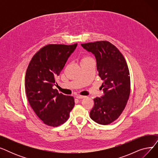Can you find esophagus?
<instances>
[{
    "label": "esophagus",
    "mask_w": 158,
    "mask_h": 158,
    "mask_svg": "<svg viewBox=\"0 0 158 158\" xmlns=\"http://www.w3.org/2000/svg\"><path fill=\"white\" fill-rule=\"evenodd\" d=\"M85 97V96H82V95H77L76 98L78 99H82V98H84Z\"/></svg>",
    "instance_id": "34e87169"
}]
</instances>
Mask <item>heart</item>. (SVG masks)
<instances>
[{"mask_svg":"<svg viewBox=\"0 0 158 158\" xmlns=\"http://www.w3.org/2000/svg\"><path fill=\"white\" fill-rule=\"evenodd\" d=\"M91 60V57H89V56H83L82 57V59L81 60V63L82 62H84V61H88Z\"/></svg>","mask_w":158,"mask_h":158,"instance_id":"heart-1","label":"heart"}]
</instances>
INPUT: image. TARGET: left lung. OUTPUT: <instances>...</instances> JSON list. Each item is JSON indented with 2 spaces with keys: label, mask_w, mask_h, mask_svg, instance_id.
Returning <instances> with one entry per match:
<instances>
[{
  "label": "left lung",
  "mask_w": 158,
  "mask_h": 158,
  "mask_svg": "<svg viewBox=\"0 0 158 158\" xmlns=\"http://www.w3.org/2000/svg\"><path fill=\"white\" fill-rule=\"evenodd\" d=\"M97 61L98 76L103 81L104 95L94 98L89 116L95 122L107 125L117 120L125 109L130 95L129 71L119 50L107 41L81 44Z\"/></svg>",
  "instance_id": "1"
}]
</instances>
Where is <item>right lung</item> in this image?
<instances>
[{"instance_id":"right-lung-1","label":"right lung","mask_w":158,"mask_h":158,"mask_svg":"<svg viewBox=\"0 0 158 158\" xmlns=\"http://www.w3.org/2000/svg\"><path fill=\"white\" fill-rule=\"evenodd\" d=\"M77 45H47L34 55L28 65L25 81L28 101L38 118L48 126L64 123L74 106L73 97L59 94L52 87Z\"/></svg>"}]
</instances>
